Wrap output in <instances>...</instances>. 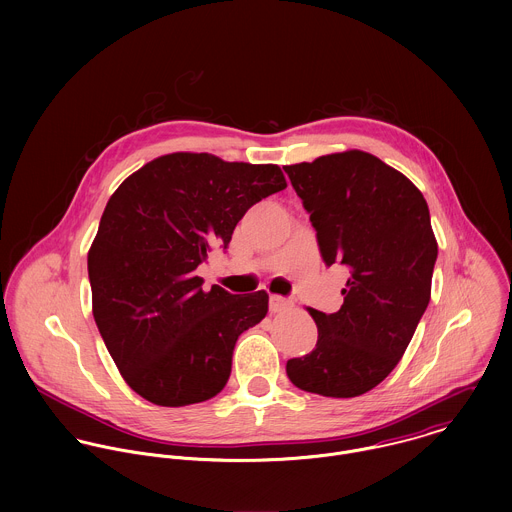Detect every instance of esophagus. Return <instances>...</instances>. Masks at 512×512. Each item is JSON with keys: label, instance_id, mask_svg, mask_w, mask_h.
<instances>
[{"label": "esophagus", "instance_id": "34e87169", "mask_svg": "<svg viewBox=\"0 0 512 512\" xmlns=\"http://www.w3.org/2000/svg\"><path fill=\"white\" fill-rule=\"evenodd\" d=\"M292 305V301L286 299V297H282V295H270V311H272V313L288 311Z\"/></svg>", "mask_w": 512, "mask_h": 512}]
</instances>
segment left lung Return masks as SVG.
<instances>
[{
	"mask_svg": "<svg viewBox=\"0 0 512 512\" xmlns=\"http://www.w3.org/2000/svg\"><path fill=\"white\" fill-rule=\"evenodd\" d=\"M327 266H349L337 313L309 307L315 349L286 372L305 392L353 398L402 359L430 303L438 242L418 187L378 157L351 149L286 165Z\"/></svg>",
	"mask_w": 512,
	"mask_h": 512,
	"instance_id": "1",
	"label": "left lung"
}]
</instances>
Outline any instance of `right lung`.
I'll return each instance as SVG.
<instances>
[{"label": "right lung", "instance_id": "add662e5", "mask_svg": "<svg viewBox=\"0 0 512 512\" xmlns=\"http://www.w3.org/2000/svg\"><path fill=\"white\" fill-rule=\"evenodd\" d=\"M278 165L169 153L110 197L88 250L92 313L128 386L157 406L205 402L224 388L238 337L268 313V293L203 290L195 274L228 248L246 211L286 189Z\"/></svg>", "mask_w": 512, "mask_h": 512}]
</instances>
